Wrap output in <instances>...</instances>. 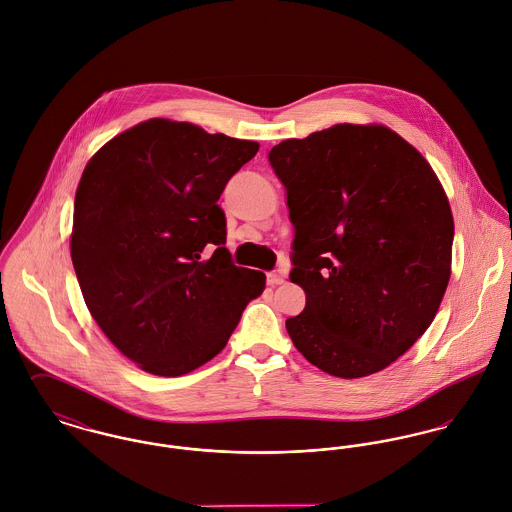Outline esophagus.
Segmentation results:
<instances>
[{
  "label": "esophagus",
  "instance_id": "34e87169",
  "mask_svg": "<svg viewBox=\"0 0 512 512\" xmlns=\"http://www.w3.org/2000/svg\"><path fill=\"white\" fill-rule=\"evenodd\" d=\"M283 283L284 277L281 271H271V273H267V284H269V286H279V284Z\"/></svg>",
  "mask_w": 512,
  "mask_h": 512
}]
</instances>
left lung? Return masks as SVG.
I'll list each match as a JSON object with an SVG mask.
<instances>
[{
  "instance_id": "obj_1",
  "label": "left lung",
  "mask_w": 512,
  "mask_h": 512,
  "mask_svg": "<svg viewBox=\"0 0 512 512\" xmlns=\"http://www.w3.org/2000/svg\"><path fill=\"white\" fill-rule=\"evenodd\" d=\"M294 228L286 320L318 369L357 379L389 367L432 324L450 281L454 218L426 159L383 125L340 123L269 151Z\"/></svg>"
}]
</instances>
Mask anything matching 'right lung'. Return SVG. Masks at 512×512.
I'll return each instance as SVG.
<instances>
[{"label": "right lung", "instance_id": "right-lung-1", "mask_svg": "<svg viewBox=\"0 0 512 512\" xmlns=\"http://www.w3.org/2000/svg\"><path fill=\"white\" fill-rule=\"evenodd\" d=\"M257 151L255 141L149 119L86 165L74 198L72 265L102 332L143 371L180 377L198 369L261 296L265 275L233 265L218 206Z\"/></svg>", "mask_w": 512, "mask_h": 512}]
</instances>
